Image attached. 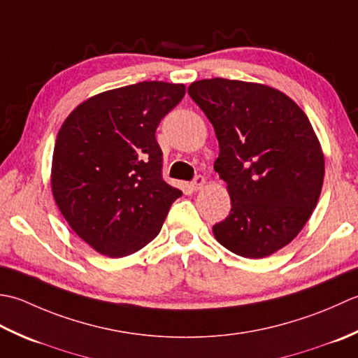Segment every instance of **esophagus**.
I'll list each match as a JSON object with an SVG mask.
<instances>
[{
  "label": "esophagus",
  "instance_id": "obj_1",
  "mask_svg": "<svg viewBox=\"0 0 358 358\" xmlns=\"http://www.w3.org/2000/svg\"><path fill=\"white\" fill-rule=\"evenodd\" d=\"M203 184H206V179H203V176H201V174H198V176H194V179L192 180V188L201 189L203 187Z\"/></svg>",
  "mask_w": 358,
  "mask_h": 358
}]
</instances>
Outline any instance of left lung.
<instances>
[{
  "label": "left lung",
  "mask_w": 358,
  "mask_h": 358,
  "mask_svg": "<svg viewBox=\"0 0 358 358\" xmlns=\"http://www.w3.org/2000/svg\"><path fill=\"white\" fill-rule=\"evenodd\" d=\"M188 94L215 128V170L231 199L215 238L239 257H268L300 233L322 193L324 157L308 115L286 94L238 80H199Z\"/></svg>",
  "instance_id": "1"
}]
</instances>
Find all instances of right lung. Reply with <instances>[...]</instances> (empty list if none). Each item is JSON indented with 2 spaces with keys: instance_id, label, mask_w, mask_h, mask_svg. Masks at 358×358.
<instances>
[{
  "instance_id": "right-lung-1",
  "label": "right lung",
  "mask_w": 358,
  "mask_h": 358,
  "mask_svg": "<svg viewBox=\"0 0 358 358\" xmlns=\"http://www.w3.org/2000/svg\"><path fill=\"white\" fill-rule=\"evenodd\" d=\"M184 85L141 82L101 92L57 134L52 193L71 229L99 253L122 258L155 239L182 196L162 178L156 129Z\"/></svg>"
}]
</instances>
